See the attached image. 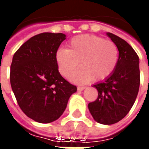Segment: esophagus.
Returning a JSON list of instances; mask_svg holds the SVG:
<instances>
[{"label":"esophagus","mask_w":149,"mask_h":149,"mask_svg":"<svg viewBox=\"0 0 149 149\" xmlns=\"http://www.w3.org/2000/svg\"><path fill=\"white\" fill-rule=\"evenodd\" d=\"M85 88L84 86H78L77 87V90L78 91H83L84 89H85Z\"/></svg>","instance_id":"obj_1"}]
</instances>
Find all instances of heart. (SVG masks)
Listing matches in <instances>:
<instances>
[{
  "instance_id": "obj_1",
  "label": "heart",
  "mask_w": 149,
  "mask_h": 149,
  "mask_svg": "<svg viewBox=\"0 0 149 149\" xmlns=\"http://www.w3.org/2000/svg\"><path fill=\"white\" fill-rule=\"evenodd\" d=\"M68 49L59 48L55 60L60 73L69 78L79 65L83 68L71 77L75 83L84 84L91 80H106L115 71L118 64L119 51L115 43L93 34L73 37Z\"/></svg>"
}]
</instances>
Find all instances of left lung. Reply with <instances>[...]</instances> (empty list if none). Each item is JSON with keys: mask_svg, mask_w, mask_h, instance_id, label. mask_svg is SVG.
I'll list each match as a JSON object with an SVG mask.
<instances>
[{"mask_svg": "<svg viewBox=\"0 0 149 149\" xmlns=\"http://www.w3.org/2000/svg\"><path fill=\"white\" fill-rule=\"evenodd\" d=\"M106 35L118 48V64L109 77L93 85L98 91V97L88 107L96 121L112 125L128 114L137 97L141 81L140 60L125 40L111 33Z\"/></svg>", "mask_w": 149, "mask_h": 149, "instance_id": "1", "label": "left lung"}]
</instances>
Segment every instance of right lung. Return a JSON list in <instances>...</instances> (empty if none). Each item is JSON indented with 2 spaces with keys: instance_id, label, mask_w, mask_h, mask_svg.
I'll return each instance as SVG.
<instances>
[{
  "instance_id": "right-lung-1",
  "label": "right lung",
  "mask_w": 149,
  "mask_h": 149,
  "mask_svg": "<svg viewBox=\"0 0 149 149\" xmlns=\"http://www.w3.org/2000/svg\"><path fill=\"white\" fill-rule=\"evenodd\" d=\"M66 39L63 33H42L31 37L15 52L10 84L21 110L39 123L55 121L65 112L77 88L62 77L56 51Z\"/></svg>"
}]
</instances>
